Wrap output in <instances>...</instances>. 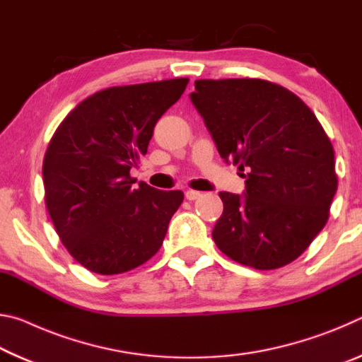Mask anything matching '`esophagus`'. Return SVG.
<instances>
[{
	"instance_id": "esophagus-1",
	"label": "esophagus",
	"mask_w": 362,
	"mask_h": 362,
	"mask_svg": "<svg viewBox=\"0 0 362 362\" xmlns=\"http://www.w3.org/2000/svg\"><path fill=\"white\" fill-rule=\"evenodd\" d=\"M199 196H201V193H199V192H194V189H187V192H185V198H187L188 201L198 199Z\"/></svg>"
}]
</instances>
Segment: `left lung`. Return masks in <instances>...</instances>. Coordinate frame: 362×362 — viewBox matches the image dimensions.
<instances>
[{"label":"left lung","instance_id":"1","mask_svg":"<svg viewBox=\"0 0 362 362\" xmlns=\"http://www.w3.org/2000/svg\"><path fill=\"white\" fill-rule=\"evenodd\" d=\"M244 194L220 192L217 247L255 269L287 265L329 218L337 192L334 146L315 113L283 86L255 78L198 79L189 94Z\"/></svg>","mask_w":362,"mask_h":362}]
</instances>
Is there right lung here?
Instances as JSON below:
<instances>
[{"mask_svg":"<svg viewBox=\"0 0 362 362\" xmlns=\"http://www.w3.org/2000/svg\"><path fill=\"white\" fill-rule=\"evenodd\" d=\"M187 84L175 78L99 90L54 132L42 163L46 207L60 241L89 272H129L161 247L183 193L145 182L132 188L129 173Z\"/></svg>","mask_w":362,"mask_h":362,"instance_id":"obj_1","label":"right lung"}]
</instances>
